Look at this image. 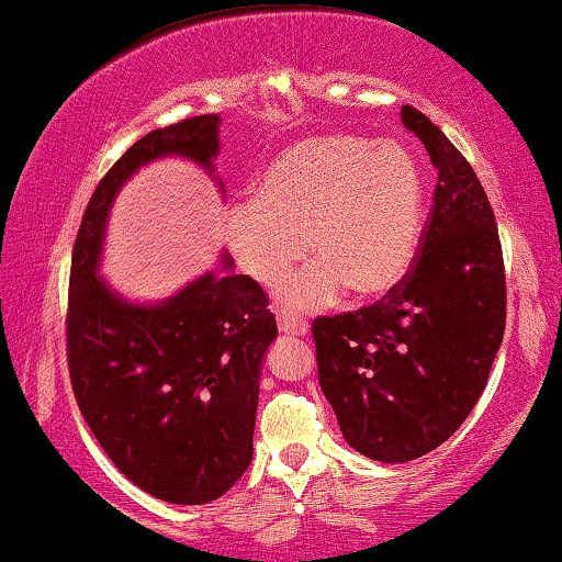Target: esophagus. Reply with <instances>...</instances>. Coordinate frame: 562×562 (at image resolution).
Here are the masks:
<instances>
[{"label":"esophagus","instance_id":"34e87169","mask_svg":"<svg viewBox=\"0 0 562 562\" xmlns=\"http://www.w3.org/2000/svg\"><path fill=\"white\" fill-rule=\"evenodd\" d=\"M279 329H281V335L301 337V335H306V331H308V322L301 314L281 312L279 314Z\"/></svg>","mask_w":562,"mask_h":562}]
</instances>
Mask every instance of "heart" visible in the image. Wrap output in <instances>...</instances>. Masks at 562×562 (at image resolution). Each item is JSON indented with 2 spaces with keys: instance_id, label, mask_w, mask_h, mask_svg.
<instances>
[{
  "instance_id": "b5f03b06",
  "label": "heart",
  "mask_w": 562,
  "mask_h": 562,
  "mask_svg": "<svg viewBox=\"0 0 562 562\" xmlns=\"http://www.w3.org/2000/svg\"><path fill=\"white\" fill-rule=\"evenodd\" d=\"M420 169L395 142L327 134L296 142L225 213V243L261 286L286 281L301 258L316 263L286 289L294 306H319L341 291L378 301L408 276L420 238Z\"/></svg>"
}]
</instances>
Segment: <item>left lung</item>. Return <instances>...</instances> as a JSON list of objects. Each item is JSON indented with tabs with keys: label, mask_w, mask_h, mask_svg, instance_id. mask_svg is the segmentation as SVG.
<instances>
[{
	"label": "left lung",
	"mask_w": 562,
	"mask_h": 562,
	"mask_svg": "<svg viewBox=\"0 0 562 562\" xmlns=\"http://www.w3.org/2000/svg\"><path fill=\"white\" fill-rule=\"evenodd\" d=\"M403 126L438 169L434 205L401 286L312 324L322 393L355 451L385 463L426 457L484 393L507 322L502 243L467 157L413 105Z\"/></svg>",
	"instance_id": "obj_1"
}]
</instances>
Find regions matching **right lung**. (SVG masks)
<instances>
[{
	"instance_id": "1",
	"label": "right lung",
	"mask_w": 562,
	"mask_h": 562,
	"mask_svg": "<svg viewBox=\"0 0 562 562\" xmlns=\"http://www.w3.org/2000/svg\"><path fill=\"white\" fill-rule=\"evenodd\" d=\"M217 126L215 113L184 119L126 149L88 202L70 263L65 349L78 408L121 474L172 504L223 497L248 469L276 319L250 276L205 273L161 304L136 306L95 268L119 187L165 154L213 167Z\"/></svg>"
}]
</instances>
